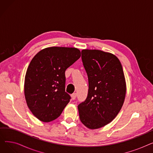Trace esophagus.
<instances>
[{
	"mask_svg": "<svg viewBox=\"0 0 153 153\" xmlns=\"http://www.w3.org/2000/svg\"><path fill=\"white\" fill-rule=\"evenodd\" d=\"M76 96H77L76 93H73V94H72L71 95L72 99V100H75L76 98Z\"/></svg>",
	"mask_w": 153,
	"mask_h": 153,
	"instance_id": "1",
	"label": "esophagus"
}]
</instances>
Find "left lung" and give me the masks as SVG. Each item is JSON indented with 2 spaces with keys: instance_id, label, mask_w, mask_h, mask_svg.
I'll list each match as a JSON object with an SVG mask.
<instances>
[{
  "instance_id": "obj_1",
  "label": "left lung",
  "mask_w": 153,
  "mask_h": 153,
  "mask_svg": "<svg viewBox=\"0 0 153 153\" xmlns=\"http://www.w3.org/2000/svg\"><path fill=\"white\" fill-rule=\"evenodd\" d=\"M82 61L89 80L84 102L77 106L81 122L89 129L110 123L125 100L126 82L121 62L114 54L97 50H83Z\"/></svg>"
}]
</instances>
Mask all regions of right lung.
Wrapping results in <instances>:
<instances>
[{"instance_id": "add662e5", "label": "right lung", "mask_w": 153, "mask_h": 153, "mask_svg": "<svg viewBox=\"0 0 153 153\" xmlns=\"http://www.w3.org/2000/svg\"><path fill=\"white\" fill-rule=\"evenodd\" d=\"M80 57L77 48L55 46L41 50L31 61L24 92L29 109L40 121L50 122L58 118L69 102L65 71Z\"/></svg>"}]
</instances>
